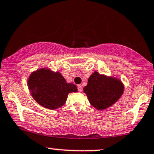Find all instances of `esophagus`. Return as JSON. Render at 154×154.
I'll return each mask as SVG.
<instances>
[{
  "label": "esophagus",
  "instance_id": "esophagus-1",
  "mask_svg": "<svg viewBox=\"0 0 154 154\" xmlns=\"http://www.w3.org/2000/svg\"><path fill=\"white\" fill-rule=\"evenodd\" d=\"M77 89H78V91L81 92L82 90V87L81 85H77Z\"/></svg>",
  "mask_w": 154,
  "mask_h": 154
}]
</instances>
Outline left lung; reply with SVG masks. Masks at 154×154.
I'll use <instances>...</instances> for the list:
<instances>
[{
    "label": "left lung",
    "instance_id": "left-lung-1",
    "mask_svg": "<svg viewBox=\"0 0 154 154\" xmlns=\"http://www.w3.org/2000/svg\"><path fill=\"white\" fill-rule=\"evenodd\" d=\"M83 90L92 106L103 110L120 99L123 94L124 85L116 77L100 75L95 71L88 78Z\"/></svg>",
    "mask_w": 154,
    "mask_h": 154
}]
</instances>
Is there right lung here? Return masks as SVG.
Wrapping results in <instances>:
<instances>
[{"label":"right lung","instance_id":"right-lung-1","mask_svg":"<svg viewBox=\"0 0 154 154\" xmlns=\"http://www.w3.org/2000/svg\"><path fill=\"white\" fill-rule=\"evenodd\" d=\"M28 87L36 102L50 110L63 106L69 93L77 92L75 85L66 82L60 72L49 68L33 72L28 79Z\"/></svg>","mask_w":154,"mask_h":154}]
</instances>
